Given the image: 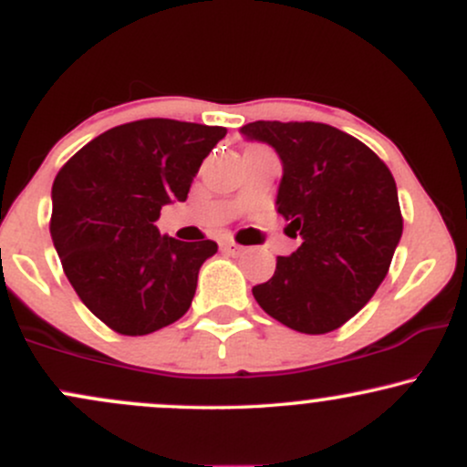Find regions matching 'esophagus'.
Instances as JSON below:
<instances>
[{
    "label": "esophagus",
    "mask_w": 467,
    "mask_h": 467,
    "mask_svg": "<svg viewBox=\"0 0 467 467\" xmlns=\"http://www.w3.org/2000/svg\"><path fill=\"white\" fill-rule=\"evenodd\" d=\"M219 248H222L223 252H228V254H239V252H244V248H241V245H237L234 244V241H222V244H219Z\"/></svg>",
    "instance_id": "esophagus-1"
}]
</instances>
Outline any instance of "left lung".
<instances>
[{"label": "left lung", "mask_w": 467, "mask_h": 467, "mask_svg": "<svg viewBox=\"0 0 467 467\" xmlns=\"http://www.w3.org/2000/svg\"><path fill=\"white\" fill-rule=\"evenodd\" d=\"M241 133L281 158L276 211L301 237L252 294L289 329L334 331L371 301L401 239L393 175L367 144L323 122L256 120Z\"/></svg>", "instance_id": "obj_1"}]
</instances>
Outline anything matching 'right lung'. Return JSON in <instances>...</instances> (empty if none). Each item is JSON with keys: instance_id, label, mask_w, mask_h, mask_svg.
I'll use <instances>...</instances> for the list:
<instances>
[{"instance_id": "add662e5", "label": "right lung", "mask_w": 467, "mask_h": 467, "mask_svg": "<svg viewBox=\"0 0 467 467\" xmlns=\"http://www.w3.org/2000/svg\"><path fill=\"white\" fill-rule=\"evenodd\" d=\"M223 127L147 118L100 133L52 184V244L85 307L125 336H144L189 312L211 239L160 234V211L186 202Z\"/></svg>"}]
</instances>
